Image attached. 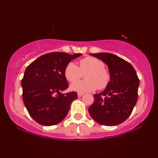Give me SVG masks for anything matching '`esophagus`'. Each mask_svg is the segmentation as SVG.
<instances>
[{"mask_svg":"<svg viewBox=\"0 0 158 158\" xmlns=\"http://www.w3.org/2000/svg\"><path fill=\"white\" fill-rule=\"evenodd\" d=\"M83 94H84L83 93H78V97H81V96H83Z\"/></svg>","mask_w":158,"mask_h":158,"instance_id":"obj_1","label":"esophagus"}]
</instances>
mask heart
Listing matches in <instances>:
<instances>
[{
    "label": "heart",
    "instance_id": "1",
    "mask_svg": "<svg viewBox=\"0 0 158 158\" xmlns=\"http://www.w3.org/2000/svg\"><path fill=\"white\" fill-rule=\"evenodd\" d=\"M85 73V81L75 82ZM65 79L70 82V89L79 93L91 92L97 88L103 90L109 84L110 73L105 68L104 62L97 58L88 56L79 61V68L73 62H69L64 70Z\"/></svg>",
    "mask_w": 158,
    "mask_h": 158
}]
</instances>
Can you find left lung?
Instances as JSON below:
<instances>
[{
  "mask_svg": "<svg viewBox=\"0 0 158 158\" xmlns=\"http://www.w3.org/2000/svg\"><path fill=\"white\" fill-rule=\"evenodd\" d=\"M108 65L110 80L88 108L90 117L103 126H117L128 119L137 101L139 79L133 66L119 56L108 52L94 53Z\"/></svg>",
  "mask_w": 158,
  "mask_h": 158,
  "instance_id": "8db88e82",
  "label": "left lung"
}]
</instances>
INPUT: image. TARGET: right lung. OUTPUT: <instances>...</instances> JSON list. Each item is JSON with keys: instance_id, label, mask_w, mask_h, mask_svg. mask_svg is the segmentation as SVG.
Returning a JSON list of instances; mask_svg holds the SVG:
<instances>
[{"instance_id": "obj_1", "label": "right lung", "mask_w": 158, "mask_h": 158, "mask_svg": "<svg viewBox=\"0 0 158 158\" xmlns=\"http://www.w3.org/2000/svg\"><path fill=\"white\" fill-rule=\"evenodd\" d=\"M80 56L52 52L40 56L27 67L21 80L22 97L35 122L53 126L66 117L72 102L77 99V93H61L68 88L64 70L70 61Z\"/></svg>"}]
</instances>
